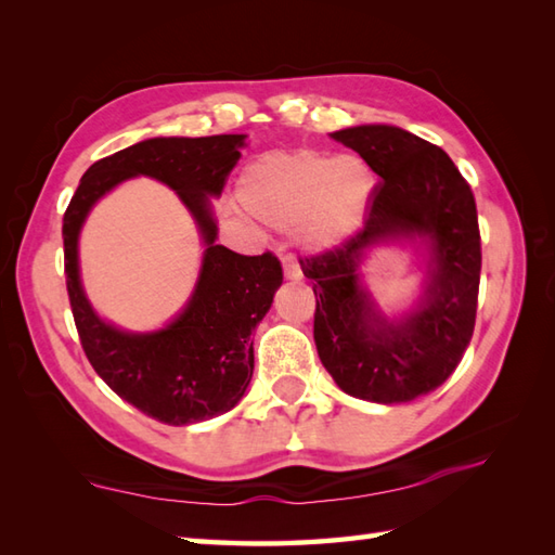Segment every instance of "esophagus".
<instances>
[{
    "instance_id": "34e87169",
    "label": "esophagus",
    "mask_w": 555,
    "mask_h": 555,
    "mask_svg": "<svg viewBox=\"0 0 555 555\" xmlns=\"http://www.w3.org/2000/svg\"><path fill=\"white\" fill-rule=\"evenodd\" d=\"M281 264H284V276L288 281H298L302 276V271H300V264L296 262V257L284 255V257H281Z\"/></svg>"
}]
</instances>
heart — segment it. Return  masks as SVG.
Returning a JSON list of instances; mask_svg holds the SVG:
<instances>
[{"mask_svg":"<svg viewBox=\"0 0 555 555\" xmlns=\"http://www.w3.org/2000/svg\"><path fill=\"white\" fill-rule=\"evenodd\" d=\"M243 207L267 227L293 229L310 247H334L356 233L374 197V173L360 155L300 147L271 150L245 164Z\"/></svg>","mask_w":555,"mask_h":555,"instance_id":"heart-1","label":"heart"}]
</instances>
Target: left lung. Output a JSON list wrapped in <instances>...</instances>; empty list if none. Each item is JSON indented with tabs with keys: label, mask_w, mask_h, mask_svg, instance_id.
Returning <instances> with one entry per match:
<instances>
[{
	"label": "left lung",
	"mask_w": 555,
	"mask_h": 555,
	"mask_svg": "<svg viewBox=\"0 0 555 555\" xmlns=\"http://www.w3.org/2000/svg\"><path fill=\"white\" fill-rule=\"evenodd\" d=\"M379 176L364 227L334 250L300 259L317 298L314 344L340 391L372 403H410L439 388L475 332L481 238L473 188L441 147L396 126L332 133ZM424 237L430 247L421 305L388 321L359 286L370 246Z\"/></svg>",
	"instance_id": "left-lung-1"
}]
</instances>
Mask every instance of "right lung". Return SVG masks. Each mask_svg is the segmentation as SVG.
I'll return each instance as SVG.
<instances>
[{
    "label": "right lung",
    "mask_w": 555,
    "mask_h": 555,
    "mask_svg": "<svg viewBox=\"0 0 555 555\" xmlns=\"http://www.w3.org/2000/svg\"><path fill=\"white\" fill-rule=\"evenodd\" d=\"M245 135L150 138L82 173L64 215V271L80 346L104 384L147 417L181 427L229 412L253 379V328L284 281L279 259L217 245L209 197H219ZM133 175L167 182L198 221L208 245L184 312L152 335H128L94 314L79 286L77 233L91 205Z\"/></svg>",
    "instance_id": "right-lung-1"
}]
</instances>
